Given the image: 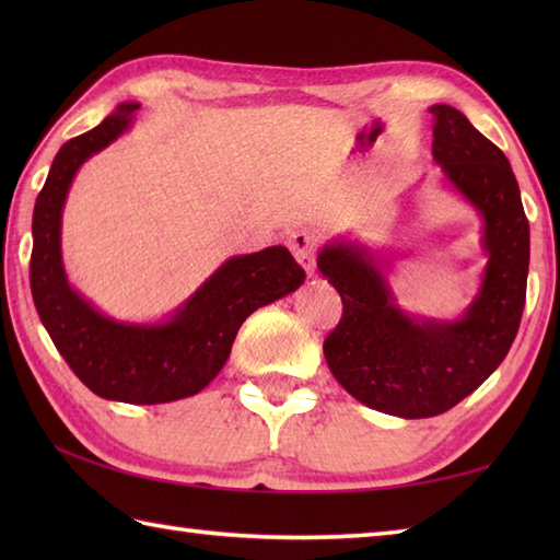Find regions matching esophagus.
Masks as SVG:
<instances>
[{
    "mask_svg": "<svg viewBox=\"0 0 560 560\" xmlns=\"http://www.w3.org/2000/svg\"><path fill=\"white\" fill-rule=\"evenodd\" d=\"M287 243H289V247H291L293 257L299 259V265L313 277L315 267H317V261H315V253H317L315 235H313L311 231H293V233L289 235Z\"/></svg>",
    "mask_w": 560,
    "mask_h": 560,
    "instance_id": "1",
    "label": "esophagus"
}]
</instances>
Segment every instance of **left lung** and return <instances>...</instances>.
Instances as JSON below:
<instances>
[{
	"label": "left lung",
	"mask_w": 560,
	"mask_h": 560,
	"mask_svg": "<svg viewBox=\"0 0 560 560\" xmlns=\"http://www.w3.org/2000/svg\"><path fill=\"white\" fill-rule=\"evenodd\" d=\"M431 113L433 159L483 219L489 261L467 313L407 315L365 245L335 241L317 255L343 303L323 347L331 375L365 407L401 419L438 416L471 395L513 347L527 299L529 221L505 153L452 105H431Z\"/></svg>",
	"instance_id": "obj_1"
}]
</instances>
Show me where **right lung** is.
<instances>
[{"label":"right lung","mask_w":560,"mask_h":560,"mask_svg":"<svg viewBox=\"0 0 560 560\" xmlns=\"http://www.w3.org/2000/svg\"><path fill=\"white\" fill-rule=\"evenodd\" d=\"M137 110L139 103H122L98 127L57 151L33 209L31 293L57 351L93 395L163 404L205 389L229 361L245 319L293 293L305 271L281 245L231 257L161 325L117 323L81 299L62 267L65 199L81 163L113 144Z\"/></svg>","instance_id":"add662e5"}]
</instances>
